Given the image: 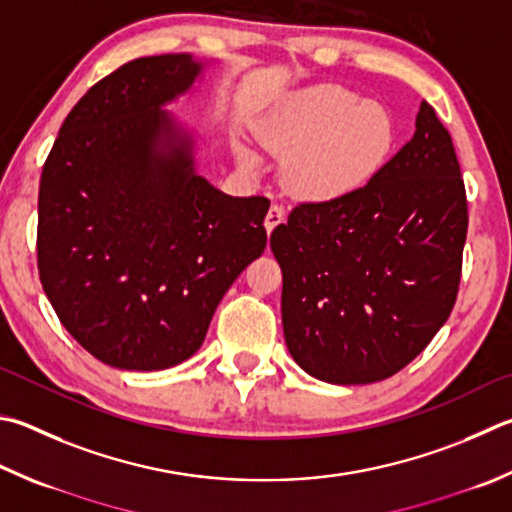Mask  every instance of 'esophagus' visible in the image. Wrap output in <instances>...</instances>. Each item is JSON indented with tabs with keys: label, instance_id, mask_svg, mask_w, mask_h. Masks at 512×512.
I'll return each instance as SVG.
<instances>
[{
	"label": "esophagus",
	"instance_id": "esophagus-1",
	"mask_svg": "<svg viewBox=\"0 0 512 512\" xmlns=\"http://www.w3.org/2000/svg\"><path fill=\"white\" fill-rule=\"evenodd\" d=\"M284 217H286L284 208H282V206H277V203H273V206L268 208V212H266V219H264V226H266V230H268V232H273L277 226L282 224Z\"/></svg>",
	"mask_w": 512,
	"mask_h": 512
}]
</instances>
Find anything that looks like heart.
<instances>
[{
  "label": "heart",
  "instance_id": "1",
  "mask_svg": "<svg viewBox=\"0 0 512 512\" xmlns=\"http://www.w3.org/2000/svg\"><path fill=\"white\" fill-rule=\"evenodd\" d=\"M257 138L271 154L291 159L288 190L331 201L380 172L394 150L396 120L383 102L358 100L340 85H315L284 96L259 125Z\"/></svg>",
  "mask_w": 512,
  "mask_h": 512
}]
</instances>
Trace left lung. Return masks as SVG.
Wrapping results in <instances>:
<instances>
[{
	"instance_id": "8db88e82",
	"label": "left lung",
	"mask_w": 512,
	"mask_h": 512,
	"mask_svg": "<svg viewBox=\"0 0 512 512\" xmlns=\"http://www.w3.org/2000/svg\"><path fill=\"white\" fill-rule=\"evenodd\" d=\"M468 201L448 129L423 100L416 132L356 192L300 203L271 235L286 347L333 385L394 376L450 318Z\"/></svg>"
}]
</instances>
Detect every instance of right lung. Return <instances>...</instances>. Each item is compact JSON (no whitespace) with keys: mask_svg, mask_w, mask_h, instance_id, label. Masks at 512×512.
I'll list each match as a JSON object with an SVG mask.
<instances>
[{"mask_svg":"<svg viewBox=\"0 0 512 512\" xmlns=\"http://www.w3.org/2000/svg\"><path fill=\"white\" fill-rule=\"evenodd\" d=\"M206 62L123 64L69 111L44 163L37 268L73 338L116 369L188 360L217 304L264 253L266 197H230L197 174L194 138L163 107Z\"/></svg>","mask_w":512,"mask_h":512,"instance_id":"add662e5","label":"right lung"}]
</instances>
